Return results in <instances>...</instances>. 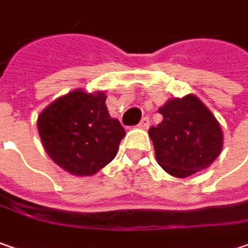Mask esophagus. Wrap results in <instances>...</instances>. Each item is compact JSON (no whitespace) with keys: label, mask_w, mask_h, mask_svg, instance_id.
<instances>
[{"label":"esophagus","mask_w":248,"mask_h":248,"mask_svg":"<svg viewBox=\"0 0 248 248\" xmlns=\"http://www.w3.org/2000/svg\"><path fill=\"white\" fill-rule=\"evenodd\" d=\"M139 126L140 127H143V129H147L148 126H150V118H147V116H144L141 121H140V124H139Z\"/></svg>","instance_id":"obj_1"}]
</instances>
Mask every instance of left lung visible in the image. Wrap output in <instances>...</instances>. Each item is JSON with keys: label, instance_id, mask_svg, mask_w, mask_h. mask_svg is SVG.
<instances>
[{"label": "left lung", "instance_id": "left-lung-1", "mask_svg": "<svg viewBox=\"0 0 248 248\" xmlns=\"http://www.w3.org/2000/svg\"><path fill=\"white\" fill-rule=\"evenodd\" d=\"M164 116L148 135L158 164L176 178L205 169L221 154L223 136L211 111L196 95L169 100L159 108Z\"/></svg>", "mask_w": 248, "mask_h": 248}]
</instances>
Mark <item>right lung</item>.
<instances>
[{
  "mask_svg": "<svg viewBox=\"0 0 248 248\" xmlns=\"http://www.w3.org/2000/svg\"><path fill=\"white\" fill-rule=\"evenodd\" d=\"M103 93L72 92L40 113L37 127L51 159L73 175L89 176L112 161L126 132L109 116Z\"/></svg>",
  "mask_w": 248,
  "mask_h": 248,
  "instance_id": "1",
  "label": "right lung"
}]
</instances>
